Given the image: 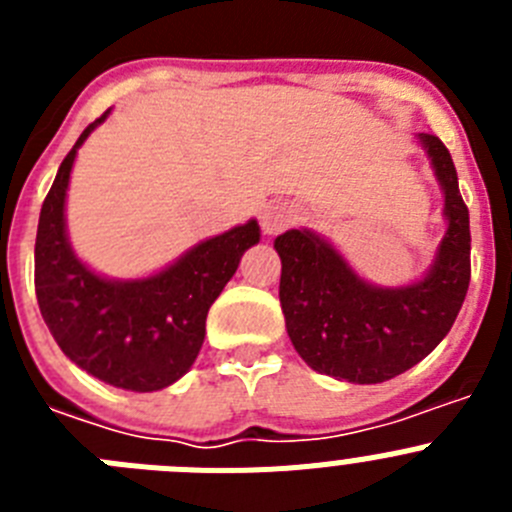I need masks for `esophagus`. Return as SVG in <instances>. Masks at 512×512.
<instances>
[{"instance_id":"1","label":"esophagus","mask_w":512,"mask_h":512,"mask_svg":"<svg viewBox=\"0 0 512 512\" xmlns=\"http://www.w3.org/2000/svg\"><path fill=\"white\" fill-rule=\"evenodd\" d=\"M297 220V207L292 202H266L261 207V228L264 233L274 235L287 230Z\"/></svg>"}]
</instances>
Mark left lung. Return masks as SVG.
Wrapping results in <instances>:
<instances>
[{
	"instance_id": "1",
	"label": "left lung",
	"mask_w": 512,
	"mask_h": 512,
	"mask_svg": "<svg viewBox=\"0 0 512 512\" xmlns=\"http://www.w3.org/2000/svg\"><path fill=\"white\" fill-rule=\"evenodd\" d=\"M415 140L443 192L446 233L420 279L379 287L359 277L328 238L310 228L277 235L279 302L289 341L310 369L354 384H379L423 361L446 338L469 289V210L449 148Z\"/></svg>"
}]
</instances>
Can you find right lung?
I'll return each mask as SVG.
<instances>
[{"instance_id": "1", "label": "right lung", "mask_w": 512, "mask_h": 512, "mask_svg": "<svg viewBox=\"0 0 512 512\" xmlns=\"http://www.w3.org/2000/svg\"><path fill=\"white\" fill-rule=\"evenodd\" d=\"M110 110L79 135L45 197L35 238V295L61 351L99 382L130 392L164 390L192 369L212 302L241 256L261 241L256 220L212 235L156 274L110 279L71 248L66 192L76 151Z\"/></svg>"}]
</instances>
